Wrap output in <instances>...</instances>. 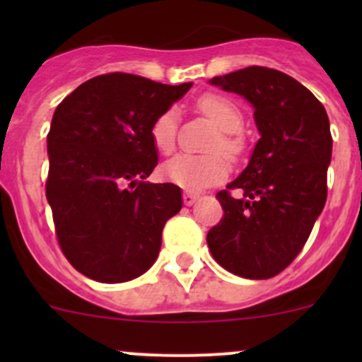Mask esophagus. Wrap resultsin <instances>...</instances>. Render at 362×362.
<instances>
[{
  "mask_svg": "<svg viewBox=\"0 0 362 362\" xmlns=\"http://www.w3.org/2000/svg\"><path fill=\"white\" fill-rule=\"evenodd\" d=\"M182 199H184V204L191 206V204L198 199V194H196V192H191V191H185L184 194H182Z\"/></svg>",
  "mask_w": 362,
  "mask_h": 362,
  "instance_id": "esophagus-1",
  "label": "esophagus"
}]
</instances>
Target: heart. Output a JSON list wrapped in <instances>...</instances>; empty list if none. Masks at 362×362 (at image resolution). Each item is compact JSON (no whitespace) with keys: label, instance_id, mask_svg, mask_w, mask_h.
Segmentation results:
<instances>
[{"label":"heart","instance_id":"1","mask_svg":"<svg viewBox=\"0 0 362 362\" xmlns=\"http://www.w3.org/2000/svg\"><path fill=\"white\" fill-rule=\"evenodd\" d=\"M196 108L204 117H208L221 133L208 145V151H211V154H180L175 156L163 166L164 177L185 191H202L208 185L217 184L228 177L229 164L224 156L218 154V151H222L229 159H238L245 151L243 138L238 134L243 126V115L238 105L221 94L206 93L198 98ZM177 131V108H166L156 117L151 126V140L160 154L168 156L175 151Z\"/></svg>","mask_w":362,"mask_h":362}]
</instances>
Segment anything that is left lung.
Masks as SVG:
<instances>
[{"mask_svg": "<svg viewBox=\"0 0 362 362\" xmlns=\"http://www.w3.org/2000/svg\"><path fill=\"white\" fill-rule=\"evenodd\" d=\"M210 82L250 101L261 138L249 166L217 192L224 215L208 231V249L233 275L272 279L301 252L326 204L329 119L305 86L279 69L249 66Z\"/></svg>", "mask_w": 362, "mask_h": 362, "instance_id": "obj_1", "label": "left lung"}]
</instances>
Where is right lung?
<instances>
[{"instance_id":"1","label":"right lung","mask_w":362,"mask_h":362,"mask_svg":"<svg viewBox=\"0 0 362 362\" xmlns=\"http://www.w3.org/2000/svg\"><path fill=\"white\" fill-rule=\"evenodd\" d=\"M191 86L115 71L87 80L57 105L47 134L45 194L57 243L82 275L129 282L158 259L182 194L170 182H144L158 166L151 126Z\"/></svg>"}]
</instances>
